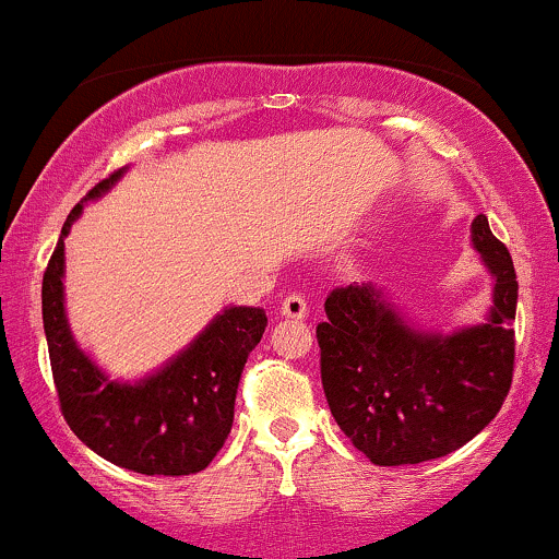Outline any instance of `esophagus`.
<instances>
[{
  "label": "esophagus",
  "mask_w": 559,
  "mask_h": 559,
  "mask_svg": "<svg viewBox=\"0 0 559 559\" xmlns=\"http://www.w3.org/2000/svg\"><path fill=\"white\" fill-rule=\"evenodd\" d=\"M281 318L288 320H305L307 318V301L301 294H288V297L281 301Z\"/></svg>",
  "instance_id": "34e87169"
}]
</instances>
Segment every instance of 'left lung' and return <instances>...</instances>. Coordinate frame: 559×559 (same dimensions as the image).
<instances>
[{
	"instance_id": "8db88e82",
	"label": "left lung",
	"mask_w": 559,
	"mask_h": 559,
	"mask_svg": "<svg viewBox=\"0 0 559 559\" xmlns=\"http://www.w3.org/2000/svg\"><path fill=\"white\" fill-rule=\"evenodd\" d=\"M471 241L493 278L484 323L418 329L376 284L336 288L325 299L329 320L318 323L325 400L370 463L444 457L489 426L510 391L515 267L486 215L473 221Z\"/></svg>"
}]
</instances>
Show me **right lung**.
Listing matches in <instances>:
<instances>
[{"label":"right lung","mask_w":559,"mask_h":559,"mask_svg":"<svg viewBox=\"0 0 559 559\" xmlns=\"http://www.w3.org/2000/svg\"><path fill=\"white\" fill-rule=\"evenodd\" d=\"M123 173H112L75 204L44 273L49 362L70 431L92 452L144 476H191L226 444L243 362L260 344L267 318L260 307L230 305L163 368L136 381L110 378L81 349L66 310V236L83 204L105 197Z\"/></svg>","instance_id":"1"}]
</instances>
